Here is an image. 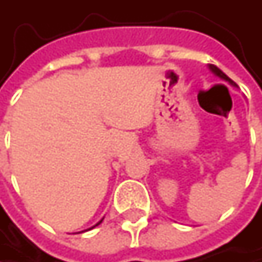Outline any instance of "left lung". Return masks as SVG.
Listing matches in <instances>:
<instances>
[{
	"label": "left lung",
	"instance_id": "obj_1",
	"mask_svg": "<svg viewBox=\"0 0 262 262\" xmlns=\"http://www.w3.org/2000/svg\"><path fill=\"white\" fill-rule=\"evenodd\" d=\"M208 68H209V71H211V73H212L214 76H217L219 79H222V80H225V81H228V83H229L231 86H236L235 81H234V80L229 79V77H228V76H226V74H225V73H223V71L220 70V68H217L215 65H208Z\"/></svg>",
	"mask_w": 262,
	"mask_h": 262
}]
</instances>
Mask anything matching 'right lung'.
Masks as SVG:
<instances>
[{"mask_svg":"<svg viewBox=\"0 0 262 262\" xmlns=\"http://www.w3.org/2000/svg\"><path fill=\"white\" fill-rule=\"evenodd\" d=\"M101 222H103V219H101V220H100V222H98V223H97V225H100V223H101ZM97 225H95V226H97ZM92 228H94V226H92Z\"/></svg>","mask_w":262,"mask_h":262,"instance_id":"1","label":"right lung"}]
</instances>
